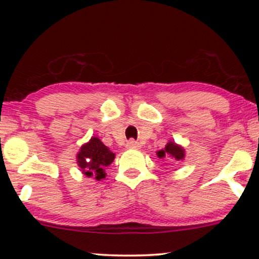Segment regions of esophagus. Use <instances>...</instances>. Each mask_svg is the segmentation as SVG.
I'll return each instance as SVG.
<instances>
[{
	"label": "esophagus",
	"mask_w": 259,
	"mask_h": 259,
	"mask_svg": "<svg viewBox=\"0 0 259 259\" xmlns=\"http://www.w3.org/2000/svg\"><path fill=\"white\" fill-rule=\"evenodd\" d=\"M126 146L128 147V148H139L140 147V144L137 143L136 140H128V141H127Z\"/></svg>",
	"instance_id": "obj_1"
}]
</instances>
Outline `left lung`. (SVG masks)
<instances>
[{
    "label": "left lung",
    "mask_w": 259,
    "mask_h": 259,
    "mask_svg": "<svg viewBox=\"0 0 259 259\" xmlns=\"http://www.w3.org/2000/svg\"><path fill=\"white\" fill-rule=\"evenodd\" d=\"M157 155L160 159L169 157L177 161H180L185 158V150L182 146H179V145L173 143V141H168L164 150L157 152Z\"/></svg>",
    "instance_id": "1"
}]
</instances>
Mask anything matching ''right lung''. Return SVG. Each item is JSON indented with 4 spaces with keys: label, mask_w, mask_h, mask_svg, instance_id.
<instances>
[{
    "label": "right lung",
    "mask_w": 259,
    "mask_h": 259,
    "mask_svg": "<svg viewBox=\"0 0 259 259\" xmlns=\"http://www.w3.org/2000/svg\"><path fill=\"white\" fill-rule=\"evenodd\" d=\"M115 154L97 137L91 138L87 144L81 146L76 155L77 165L84 176L101 180L106 177L105 168L114 160Z\"/></svg>",
    "instance_id": "right-lung-1"
}]
</instances>
